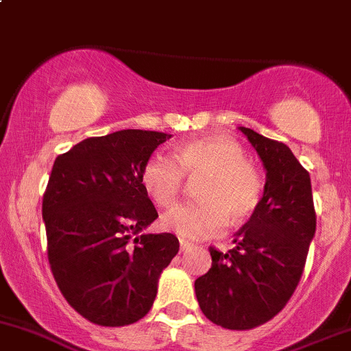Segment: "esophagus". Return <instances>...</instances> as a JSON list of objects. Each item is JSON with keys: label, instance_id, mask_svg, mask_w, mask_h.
<instances>
[{"label": "esophagus", "instance_id": "34e87169", "mask_svg": "<svg viewBox=\"0 0 351 351\" xmlns=\"http://www.w3.org/2000/svg\"><path fill=\"white\" fill-rule=\"evenodd\" d=\"M191 247H193V245L187 243V241H184V240H180V252H187Z\"/></svg>", "mask_w": 351, "mask_h": 351}]
</instances>
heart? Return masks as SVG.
<instances>
[{"mask_svg": "<svg viewBox=\"0 0 351 351\" xmlns=\"http://www.w3.org/2000/svg\"><path fill=\"white\" fill-rule=\"evenodd\" d=\"M196 182L199 201L164 213L162 226L184 241H199L223 233L231 223L250 218L263 196V180L245 158L237 142L223 136L197 138L176 149L174 158L154 154L142 167V186L155 204L171 208L179 201L184 182Z\"/></svg>", "mask_w": 351, "mask_h": 351, "instance_id": "heart-1", "label": "heart"}]
</instances>
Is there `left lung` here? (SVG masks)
<instances>
[{
    "label": "left lung",
    "instance_id": "1",
    "mask_svg": "<svg viewBox=\"0 0 351 351\" xmlns=\"http://www.w3.org/2000/svg\"><path fill=\"white\" fill-rule=\"evenodd\" d=\"M267 171L258 208L231 250L209 247L213 263L194 282L199 308L226 330H252L272 319L294 294L316 231L309 172L282 142L240 126Z\"/></svg>",
    "mask_w": 351,
    "mask_h": 351
}]
</instances>
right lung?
Here are the masks:
<instances>
[{
  "mask_svg": "<svg viewBox=\"0 0 351 351\" xmlns=\"http://www.w3.org/2000/svg\"><path fill=\"white\" fill-rule=\"evenodd\" d=\"M171 136L121 130L82 140L53 162L42 201L50 270L69 304L99 326L142 319L179 252L176 234H140L158 218L142 167Z\"/></svg>",
  "mask_w": 351,
  "mask_h": 351,
  "instance_id": "obj_1",
  "label": "right lung"
}]
</instances>
